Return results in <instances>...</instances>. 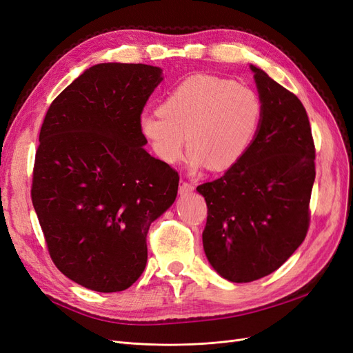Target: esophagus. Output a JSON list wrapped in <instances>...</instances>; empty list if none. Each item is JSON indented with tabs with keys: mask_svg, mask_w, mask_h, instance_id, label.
Wrapping results in <instances>:
<instances>
[{
	"mask_svg": "<svg viewBox=\"0 0 353 353\" xmlns=\"http://www.w3.org/2000/svg\"><path fill=\"white\" fill-rule=\"evenodd\" d=\"M194 190V184L193 183H188V181H184L181 179L179 181V194H187V193H191V191Z\"/></svg>",
	"mask_w": 353,
	"mask_h": 353,
	"instance_id": "34e87169",
	"label": "esophagus"
}]
</instances>
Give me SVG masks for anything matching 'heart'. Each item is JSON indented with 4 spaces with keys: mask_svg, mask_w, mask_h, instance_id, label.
<instances>
[{
    "mask_svg": "<svg viewBox=\"0 0 353 353\" xmlns=\"http://www.w3.org/2000/svg\"><path fill=\"white\" fill-rule=\"evenodd\" d=\"M262 116L263 104L253 88L197 74L170 90L159 112L141 114L140 131L166 163L179 162L188 141L191 166L208 165L222 170L239 163L248 153Z\"/></svg>",
    "mask_w": 353,
    "mask_h": 353,
    "instance_id": "b5f03b06",
    "label": "heart"
}]
</instances>
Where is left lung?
Segmentation results:
<instances>
[{"label":"left lung","instance_id":"obj_1","mask_svg":"<svg viewBox=\"0 0 353 353\" xmlns=\"http://www.w3.org/2000/svg\"><path fill=\"white\" fill-rule=\"evenodd\" d=\"M263 116L239 163L197 187L208 205L203 248L232 283L270 275L302 244L309 228L315 144L302 101L250 66Z\"/></svg>","mask_w":353,"mask_h":353}]
</instances>
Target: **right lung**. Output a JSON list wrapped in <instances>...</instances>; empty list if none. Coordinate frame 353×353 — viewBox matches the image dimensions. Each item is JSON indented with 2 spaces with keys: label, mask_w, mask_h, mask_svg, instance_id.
Instances as JSON below:
<instances>
[{
  "label": "right lung",
  "mask_w": 353,
  "mask_h": 353,
  "mask_svg": "<svg viewBox=\"0 0 353 353\" xmlns=\"http://www.w3.org/2000/svg\"><path fill=\"white\" fill-rule=\"evenodd\" d=\"M162 69L100 63L51 103L39 132L30 197L52 262L94 292L131 287L147 232L175 201L179 175L148 154L140 131Z\"/></svg>",
  "instance_id": "right-lung-1"
}]
</instances>
